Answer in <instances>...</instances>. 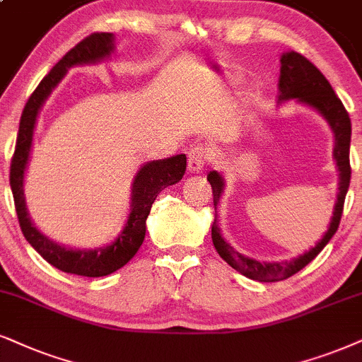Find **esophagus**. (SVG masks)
<instances>
[{"instance_id": "esophagus-1", "label": "esophagus", "mask_w": 362, "mask_h": 362, "mask_svg": "<svg viewBox=\"0 0 362 362\" xmlns=\"http://www.w3.org/2000/svg\"><path fill=\"white\" fill-rule=\"evenodd\" d=\"M210 160V152L202 145H197V147H192L189 152V170L192 173H199L204 170V167L207 165Z\"/></svg>"}]
</instances>
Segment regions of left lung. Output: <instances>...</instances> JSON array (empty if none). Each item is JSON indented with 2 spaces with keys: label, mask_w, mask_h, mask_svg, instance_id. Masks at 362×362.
Segmentation results:
<instances>
[{
  "label": "left lung",
  "mask_w": 362,
  "mask_h": 362,
  "mask_svg": "<svg viewBox=\"0 0 362 362\" xmlns=\"http://www.w3.org/2000/svg\"><path fill=\"white\" fill-rule=\"evenodd\" d=\"M296 100L297 103H303L305 107L315 110L327 125L331 127L334 134V160H336L337 170H339V192L337 200L334 205V212L327 232L322 239L315 244L313 249L303 255H297L296 259L286 260V262H259V260L247 257V255L237 252L227 244L221 234V228L217 223V214H215L212 223V242L218 255L240 272L242 276L252 279L259 282H277L284 279L294 276L300 269H304L315 255H317L327 242L336 234L339 227L342 209H344V199L349 189L351 182V165H349V145H351V118L346 112L344 105L337 95L334 93L332 86L326 80V76L315 68L308 58L300 53L286 52L281 57V76H279V103ZM209 184L212 185L214 207L217 212V205L221 202V197L226 189L223 177L217 170H212L207 175Z\"/></svg>",
  "instance_id": "1"
}]
</instances>
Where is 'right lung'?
<instances>
[{"mask_svg":"<svg viewBox=\"0 0 362 362\" xmlns=\"http://www.w3.org/2000/svg\"><path fill=\"white\" fill-rule=\"evenodd\" d=\"M115 52V36L113 33H93L81 40L75 48H71L65 57L52 68V71L40 81L36 90L23 108L20 130H18L16 148L11 160L10 185L18 221L25 239L41 257L53 267L68 274H76L83 277H103L118 271L128 260L139 252L144 244L147 230V217L157 195L168 185L177 184L184 177L187 168L185 153L173 157L152 160L140 167L132 184L130 214L122 232L112 244L97 247V249H73L48 239L38 227L31 222L25 199V172L28 167L33 134L40 110L57 85L63 80L66 71L78 65H93L110 58Z\"/></svg>","mask_w":362,"mask_h":362,"instance_id":"obj_1","label":"right lung"}]
</instances>
